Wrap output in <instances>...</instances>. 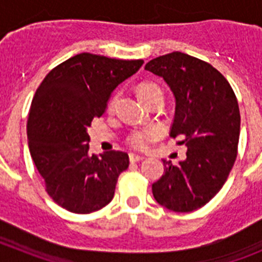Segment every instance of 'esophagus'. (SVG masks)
Returning <instances> with one entry per match:
<instances>
[{
    "label": "esophagus",
    "mask_w": 262,
    "mask_h": 262,
    "mask_svg": "<svg viewBox=\"0 0 262 262\" xmlns=\"http://www.w3.org/2000/svg\"><path fill=\"white\" fill-rule=\"evenodd\" d=\"M143 159H144V156H142V155L129 154V161H131V163H138V161H140V160Z\"/></svg>",
    "instance_id": "esophagus-1"
}]
</instances>
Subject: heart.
I'll use <instances>...</instances> for the list:
<instances>
[{
    "label": "heart",
    "mask_w": 262,
    "mask_h": 262,
    "mask_svg": "<svg viewBox=\"0 0 262 262\" xmlns=\"http://www.w3.org/2000/svg\"><path fill=\"white\" fill-rule=\"evenodd\" d=\"M157 92H163L161 88L155 82H147V84H143L139 86V97L142 98V97H147L151 96V94L157 93ZM155 136V131H142V133H136L131 136V144L135 145L138 148H143L148 144L149 140H152V138Z\"/></svg>",
    "instance_id": "1"
}]
</instances>
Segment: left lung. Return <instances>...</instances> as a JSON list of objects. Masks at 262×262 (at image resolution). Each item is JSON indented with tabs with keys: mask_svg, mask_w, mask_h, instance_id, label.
Listing matches in <instances>:
<instances>
[{
	"mask_svg": "<svg viewBox=\"0 0 262 262\" xmlns=\"http://www.w3.org/2000/svg\"><path fill=\"white\" fill-rule=\"evenodd\" d=\"M145 71L163 77L176 99L172 138L184 136L186 159L163 160L152 185L159 205L176 212L200 209L223 187L237 156L240 111L228 81L209 62L182 52L151 60Z\"/></svg>",
	"mask_w": 262,
	"mask_h": 262,
	"instance_id": "obj_1",
	"label": "left lung"
}]
</instances>
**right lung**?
<instances>
[{
    "mask_svg": "<svg viewBox=\"0 0 262 262\" xmlns=\"http://www.w3.org/2000/svg\"><path fill=\"white\" fill-rule=\"evenodd\" d=\"M143 62L78 53L53 68L36 89L27 120L30 154L48 195L62 209L89 214L113 200L128 155H90L88 128L105 113L115 88Z\"/></svg>",
    "mask_w": 262,
    "mask_h": 262,
    "instance_id": "right-lung-1",
    "label": "right lung"
}]
</instances>
